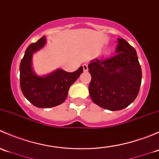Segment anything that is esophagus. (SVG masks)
<instances>
[{
  "label": "esophagus",
  "instance_id": "obj_1",
  "mask_svg": "<svg viewBox=\"0 0 159 159\" xmlns=\"http://www.w3.org/2000/svg\"><path fill=\"white\" fill-rule=\"evenodd\" d=\"M82 68L84 71H88V70H89V67H88L87 64H84V65H82Z\"/></svg>",
  "mask_w": 159,
  "mask_h": 159
}]
</instances>
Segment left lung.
Wrapping results in <instances>:
<instances>
[{
	"instance_id": "left-lung-1",
	"label": "left lung",
	"mask_w": 159,
	"mask_h": 159,
	"mask_svg": "<svg viewBox=\"0 0 159 159\" xmlns=\"http://www.w3.org/2000/svg\"><path fill=\"white\" fill-rule=\"evenodd\" d=\"M118 41L115 56L95 59L89 65L91 100L111 111L121 110L132 103L142 83V69L135 49L123 38Z\"/></svg>"
}]
</instances>
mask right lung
<instances>
[{
  "instance_id": "right-lung-1",
  "label": "right lung",
  "mask_w": 159,
  "mask_h": 159,
  "mask_svg": "<svg viewBox=\"0 0 159 159\" xmlns=\"http://www.w3.org/2000/svg\"><path fill=\"white\" fill-rule=\"evenodd\" d=\"M45 43L46 38L42 37L30 44L20 65V89L25 97L38 108H51L63 103L70 85L83 72V68L80 67L75 72L57 69L45 77L35 75L31 68L32 55Z\"/></svg>"
}]
</instances>
